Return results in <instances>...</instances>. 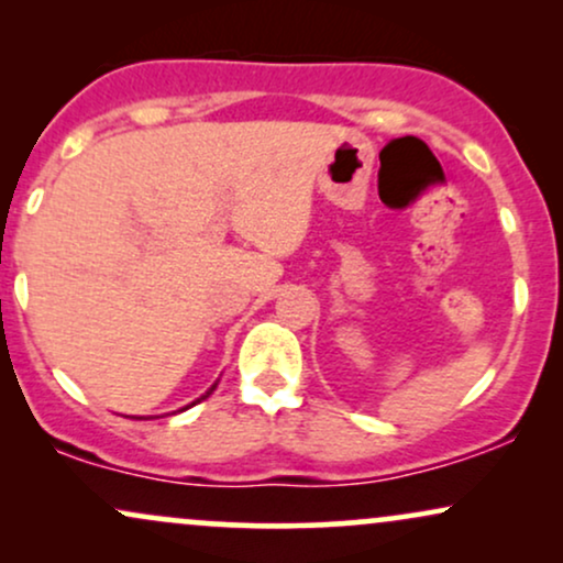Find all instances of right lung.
Returning <instances> with one entry per match:
<instances>
[{"mask_svg":"<svg viewBox=\"0 0 563 563\" xmlns=\"http://www.w3.org/2000/svg\"><path fill=\"white\" fill-rule=\"evenodd\" d=\"M217 384H219V380H217ZM217 384H211V389H209V391H206V394H200V397L196 399V402H200V399H206V397H209V394L217 389ZM196 402H190V405H187V407H192V405H196ZM187 407H183V410H187ZM177 412H179V410H177ZM134 418H137V416H134ZM140 418H142V416H140Z\"/></svg>","mask_w":563,"mask_h":563,"instance_id":"add662e5","label":"right lung"}]
</instances>
